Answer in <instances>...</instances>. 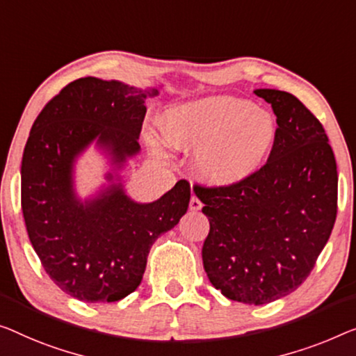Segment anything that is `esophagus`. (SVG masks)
<instances>
[{"instance_id":"34e87169","label":"esophagus","mask_w":356,"mask_h":356,"mask_svg":"<svg viewBox=\"0 0 356 356\" xmlns=\"http://www.w3.org/2000/svg\"><path fill=\"white\" fill-rule=\"evenodd\" d=\"M201 208H203V203H201V200L198 198V196H192V198H190V209L192 211H200Z\"/></svg>"}]
</instances>
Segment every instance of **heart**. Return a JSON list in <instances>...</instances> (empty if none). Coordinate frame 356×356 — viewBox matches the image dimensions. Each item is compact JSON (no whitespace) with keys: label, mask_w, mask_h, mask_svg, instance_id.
<instances>
[{"label":"heart","mask_w":356,"mask_h":356,"mask_svg":"<svg viewBox=\"0 0 356 356\" xmlns=\"http://www.w3.org/2000/svg\"><path fill=\"white\" fill-rule=\"evenodd\" d=\"M168 144L195 150L193 168L214 187L251 179L264 166L277 140V123L267 110L246 99L209 95L168 108L160 120ZM153 155L166 160L163 139L148 134Z\"/></svg>","instance_id":"heart-1"}]
</instances>
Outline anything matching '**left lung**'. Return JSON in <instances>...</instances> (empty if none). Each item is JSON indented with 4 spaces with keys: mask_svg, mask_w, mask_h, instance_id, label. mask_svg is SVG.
Returning <instances> with one entry per match:
<instances>
[{
    "mask_svg": "<svg viewBox=\"0 0 356 356\" xmlns=\"http://www.w3.org/2000/svg\"><path fill=\"white\" fill-rule=\"evenodd\" d=\"M254 94L272 105L277 140L251 179L195 185L209 233L203 265L227 299L264 305L296 291L326 246L337 214V166L314 113L278 89Z\"/></svg>",
    "mask_w": 356,
    "mask_h": 356,
    "instance_id": "obj_1",
    "label": "left lung"
}]
</instances>
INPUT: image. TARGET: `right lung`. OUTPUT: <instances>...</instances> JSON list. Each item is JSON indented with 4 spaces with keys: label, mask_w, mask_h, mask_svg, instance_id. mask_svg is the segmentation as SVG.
Listing matches in <instances>:
<instances>
[{
    "label": "right lung",
    "mask_w": 356,
    "mask_h": 356,
    "mask_svg": "<svg viewBox=\"0 0 356 356\" xmlns=\"http://www.w3.org/2000/svg\"><path fill=\"white\" fill-rule=\"evenodd\" d=\"M158 94L160 86L79 78L31 126L20 168L26 232L49 278L78 300L104 304L134 293L152 245L188 209L187 180L156 201L137 203L120 174L140 152L145 100ZM92 143L109 161L108 185L81 200L74 164Z\"/></svg>",
    "instance_id": "add662e5"
}]
</instances>
